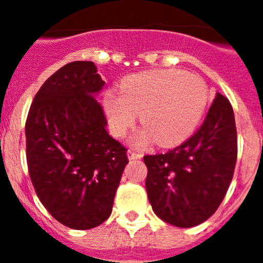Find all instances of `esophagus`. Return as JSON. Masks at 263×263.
Returning a JSON list of instances; mask_svg holds the SVG:
<instances>
[{
    "instance_id": "1",
    "label": "esophagus",
    "mask_w": 263,
    "mask_h": 263,
    "mask_svg": "<svg viewBox=\"0 0 263 263\" xmlns=\"http://www.w3.org/2000/svg\"><path fill=\"white\" fill-rule=\"evenodd\" d=\"M127 154H128L129 159H140L141 157H143V154L137 153V152H134L132 149H129V151L127 152Z\"/></svg>"
}]
</instances>
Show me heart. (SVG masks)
Returning <instances> with one entry per match:
<instances>
[{
  "label": "heart",
  "instance_id": "1",
  "mask_svg": "<svg viewBox=\"0 0 263 263\" xmlns=\"http://www.w3.org/2000/svg\"><path fill=\"white\" fill-rule=\"evenodd\" d=\"M209 102L202 78L178 70H154L131 75L122 82L120 93H106L104 105L118 136L134 127L139 112L145 131L137 143L154 139L173 146L187 139L200 123Z\"/></svg>",
  "mask_w": 263,
  "mask_h": 263
}]
</instances>
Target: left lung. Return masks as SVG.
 I'll list each match as a JSON object with an SVG mask.
<instances>
[{"mask_svg": "<svg viewBox=\"0 0 263 263\" xmlns=\"http://www.w3.org/2000/svg\"><path fill=\"white\" fill-rule=\"evenodd\" d=\"M237 158L235 115L217 93L200 128L167 153L144 157L145 187L153 212L176 227L209 219L227 193Z\"/></svg>", "mask_w": 263, "mask_h": 263, "instance_id": "left-lung-1", "label": "left lung"}]
</instances>
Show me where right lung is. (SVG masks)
Here are the masks:
<instances>
[{
    "label": "right lung",
    "instance_id": "right-lung-1",
    "mask_svg": "<svg viewBox=\"0 0 263 263\" xmlns=\"http://www.w3.org/2000/svg\"><path fill=\"white\" fill-rule=\"evenodd\" d=\"M105 82L93 62L75 61L41 85L26 120L27 165L39 200L66 227L89 230L110 217L128 163L106 131L93 95Z\"/></svg>",
    "mask_w": 263,
    "mask_h": 263
}]
</instances>
